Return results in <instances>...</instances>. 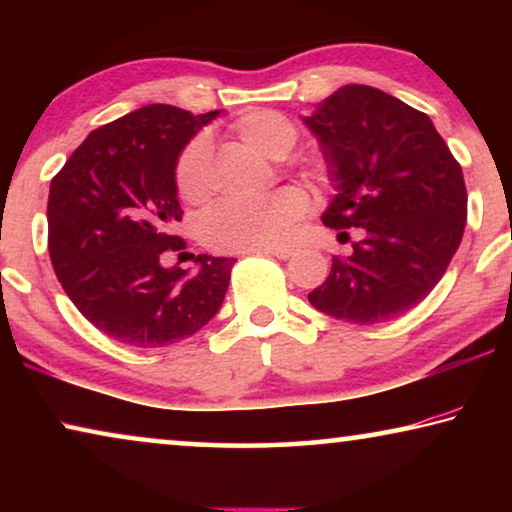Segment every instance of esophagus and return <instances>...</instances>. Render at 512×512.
<instances>
[{
  "label": "esophagus",
  "instance_id": "34e87169",
  "mask_svg": "<svg viewBox=\"0 0 512 512\" xmlns=\"http://www.w3.org/2000/svg\"><path fill=\"white\" fill-rule=\"evenodd\" d=\"M258 254H270V256L279 258V261H286V258L293 256V249H289V247H272V249L258 251Z\"/></svg>",
  "mask_w": 512,
  "mask_h": 512
}]
</instances>
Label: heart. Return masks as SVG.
<instances>
[{"label":"heart","mask_w":512,"mask_h":512,"mask_svg":"<svg viewBox=\"0 0 512 512\" xmlns=\"http://www.w3.org/2000/svg\"><path fill=\"white\" fill-rule=\"evenodd\" d=\"M233 132L251 149L268 158L289 156L298 142V125L279 111H249L233 123ZM303 174L314 184H326L324 165L307 163ZM174 188L188 205H202L212 193L209 174V139L193 137L174 163ZM310 209V198L296 186H284L256 202H223L216 205L200 226L202 244L219 254L263 251L282 247Z\"/></svg>","instance_id":"obj_1"}]
</instances>
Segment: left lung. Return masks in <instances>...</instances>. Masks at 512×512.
<instances>
[{
	"instance_id": "left-lung-1",
	"label": "left lung",
	"mask_w": 512,
	"mask_h": 512,
	"mask_svg": "<svg viewBox=\"0 0 512 512\" xmlns=\"http://www.w3.org/2000/svg\"><path fill=\"white\" fill-rule=\"evenodd\" d=\"M338 195L328 228H361L352 254L333 258L312 307L349 324L396 319L433 291L466 228L464 172L431 118L382 90L349 83L305 118Z\"/></svg>"
}]
</instances>
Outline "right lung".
<instances>
[{"label": "right lung", "mask_w": 512, "mask_h": 512, "mask_svg": "<svg viewBox=\"0 0 512 512\" xmlns=\"http://www.w3.org/2000/svg\"><path fill=\"white\" fill-rule=\"evenodd\" d=\"M219 111L193 116L149 104L90 132L51 181L48 254L69 300L104 335L130 347H165L219 312L237 258H195L198 270L163 268L184 251L174 163Z\"/></svg>", "instance_id": "1"}]
</instances>
